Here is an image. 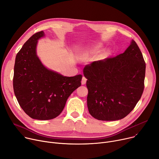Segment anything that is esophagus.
<instances>
[{
    "label": "esophagus",
    "mask_w": 159,
    "mask_h": 159,
    "mask_svg": "<svg viewBox=\"0 0 159 159\" xmlns=\"http://www.w3.org/2000/svg\"><path fill=\"white\" fill-rule=\"evenodd\" d=\"M86 81H87V79L85 77H82V81H81L82 84H85L86 83Z\"/></svg>",
    "instance_id": "1"
}]
</instances>
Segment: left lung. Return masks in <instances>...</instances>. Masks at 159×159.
I'll list each match as a JSON object with an SVG mask.
<instances>
[{"label":"left lung","instance_id":"obj_1","mask_svg":"<svg viewBox=\"0 0 159 159\" xmlns=\"http://www.w3.org/2000/svg\"><path fill=\"white\" fill-rule=\"evenodd\" d=\"M145 71L143 54L134 40L123 54L86 65L83 72L88 79L89 114L102 121L124 118L142 96Z\"/></svg>","mask_w":159,"mask_h":159}]
</instances>
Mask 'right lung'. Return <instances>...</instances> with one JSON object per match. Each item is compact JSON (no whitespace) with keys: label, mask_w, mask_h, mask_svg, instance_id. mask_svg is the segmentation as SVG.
Wrapping results in <instances>:
<instances>
[{"label":"right lung","mask_w":159,"mask_h":159,"mask_svg":"<svg viewBox=\"0 0 159 159\" xmlns=\"http://www.w3.org/2000/svg\"><path fill=\"white\" fill-rule=\"evenodd\" d=\"M43 31L32 36L15 59L13 89L20 106L33 119L56 118L70 95L81 85L82 75L65 77L45 68L36 55L38 40Z\"/></svg>","instance_id":"right-lung-1"}]
</instances>
